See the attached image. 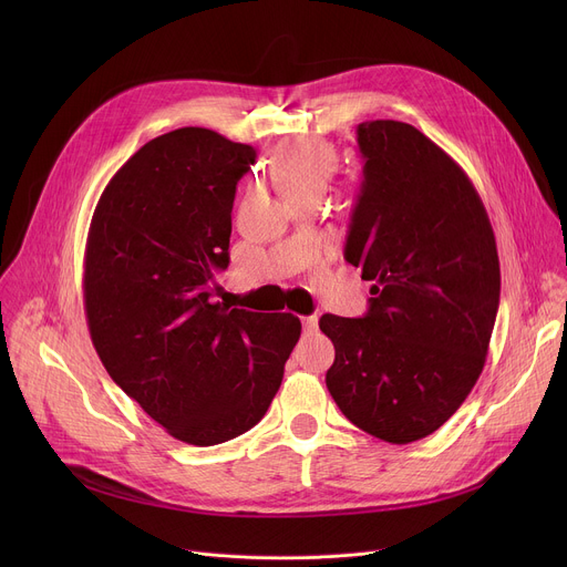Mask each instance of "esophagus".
Here are the masks:
<instances>
[{
	"instance_id": "1",
	"label": "esophagus",
	"mask_w": 567,
	"mask_h": 567,
	"mask_svg": "<svg viewBox=\"0 0 567 567\" xmlns=\"http://www.w3.org/2000/svg\"><path fill=\"white\" fill-rule=\"evenodd\" d=\"M302 328H305L307 332H313V330L318 328V318H316V316H305V318H302Z\"/></svg>"
}]
</instances>
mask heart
I'll return each instance as SVG.
<instances>
[{
	"mask_svg": "<svg viewBox=\"0 0 567 567\" xmlns=\"http://www.w3.org/2000/svg\"><path fill=\"white\" fill-rule=\"evenodd\" d=\"M337 168V147L320 138H302L280 145L269 166L276 186L287 199L305 193H322Z\"/></svg>",
	"mask_w": 567,
	"mask_h": 567,
	"instance_id": "heart-1",
	"label": "heart"
}]
</instances>
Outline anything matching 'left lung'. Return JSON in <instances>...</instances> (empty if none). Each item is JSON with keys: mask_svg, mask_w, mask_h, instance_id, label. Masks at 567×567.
Wrapping results in <instances>:
<instances>
[{"mask_svg": "<svg viewBox=\"0 0 567 567\" xmlns=\"http://www.w3.org/2000/svg\"><path fill=\"white\" fill-rule=\"evenodd\" d=\"M357 141L365 164L346 260L372 298L363 318L320 316L337 352L326 383L354 426L411 444L462 406L487 361L496 235L466 173L417 127L365 121Z\"/></svg>", "mask_w": 567, "mask_h": 567, "instance_id": "left-lung-1", "label": "left lung"}]
</instances>
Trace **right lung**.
<instances>
[{
    "mask_svg": "<svg viewBox=\"0 0 567 567\" xmlns=\"http://www.w3.org/2000/svg\"><path fill=\"white\" fill-rule=\"evenodd\" d=\"M256 150L206 127L147 141L105 186L87 235L83 296L110 377L193 446L254 429L300 339L293 313L213 302L228 267L235 186Z\"/></svg>",
    "mask_w": 567,
    "mask_h": 567,
    "instance_id": "obj_1",
    "label": "right lung"
}]
</instances>
